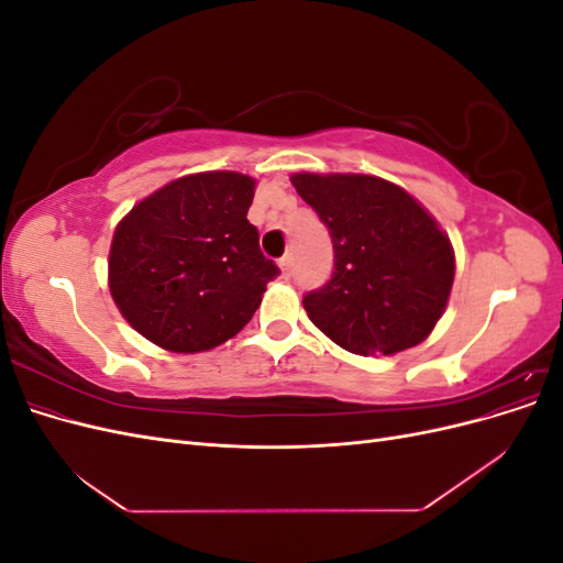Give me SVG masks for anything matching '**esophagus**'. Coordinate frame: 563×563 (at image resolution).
<instances>
[{
  "instance_id": "esophagus-1",
  "label": "esophagus",
  "mask_w": 563,
  "mask_h": 563,
  "mask_svg": "<svg viewBox=\"0 0 563 563\" xmlns=\"http://www.w3.org/2000/svg\"><path fill=\"white\" fill-rule=\"evenodd\" d=\"M279 267H282V275L288 279L291 277V272H294V261H291V255H284V258L279 261Z\"/></svg>"
}]
</instances>
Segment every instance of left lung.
<instances>
[{
  "instance_id": "obj_1",
  "label": "left lung",
  "mask_w": 563,
  "mask_h": 563,
  "mask_svg": "<svg viewBox=\"0 0 563 563\" xmlns=\"http://www.w3.org/2000/svg\"><path fill=\"white\" fill-rule=\"evenodd\" d=\"M333 244V272L302 305L354 354H395L434 329L453 286L449 236L401 187L373 176L291 178Z\"/></svg>"
}]
</instances>
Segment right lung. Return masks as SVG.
<instances>
[{"mask_svg": "<svg viewBox=\"0 0 563 563\" xmlns=\"http://www.w3.org/2000/svg\"><path fill=\"white\" fill-rule=\"evenodd\" d=\"M255 183L232 172L168 183L119 223L110 291L131 327L172 352L240 333L279 275L249 223Z\"/></svg>", "mask_w": 563, "mask_h": 563, "instance_id": "1", "label": "right lung"}]
</instances>
